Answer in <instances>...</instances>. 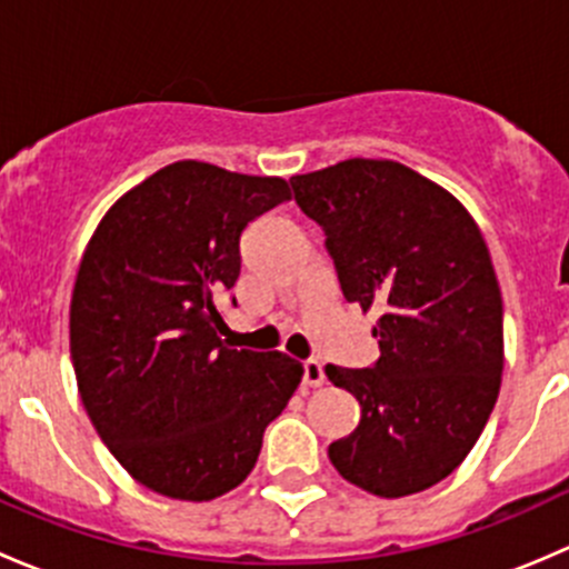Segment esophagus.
<instances>
[{
  "label": "esophagus",
  "instance_id": "34e87169",
  "mask_svg": "<svg viewBox=\"0 0 569 569\" xmlns=\"http://www.w3.org/2000/svg\"><path fill=\"white\" fill-rule=\"evenodd\" d=\"M302 386L308 388L325 386V369H321L319 360H306V363H302Z\"/></svg>",
  "mask_w": 569,
  "mask_h": 569
}]
</instances>
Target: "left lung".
<instances>
[{"instance_id":"obj_1","label":"left lung","mask_w":569,"mask_h":569,"mask_svg":"<svg viewBox=\"0 0 569 569\" xmlns=\"http://www.w3.org/2000/svg\"><path fill=\"white\" fill-rule=\"evenodd\" d=\"M291 189L347 302L380 313V360L325 369L360 401L358 429L327 457L371 496L427 490L468 457L501 391L503 302L485 237L455 194L391 159H347Z\"/></svg>"}]
</instances>
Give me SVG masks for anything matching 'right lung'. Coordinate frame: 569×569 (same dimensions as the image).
Segmentation results:
<instances>
[{"label": "right lung", "mask_w": 569, "mask_h": 569, "mask_svg": "<svg viewBox=\"0 0 569 569\" xmlns=\"http://www.w3.org/2000/svg\"><path fill=\"white\" fill-rule=\"evenodd\" d=\"M289 181L183 159L114 200L71 297V360L96 432L140 485L211 501L242 485L302 366L222 343L217 300L242 269L248 222ZM237 306V302H233Z\"/></svg>", "instance_id": "add662e5"}]
</instances>
